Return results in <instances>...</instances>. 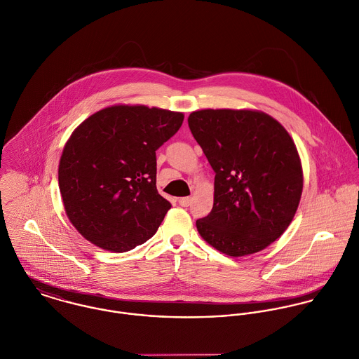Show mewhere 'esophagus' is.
I'll return each mask as SVG.
<instances>
[{"mask_svg":"<svg viewBox=\"0 0 359 359\" xmlns=\"http://www.w3.org/2000/svg\"><path fill=\"white\" fill-rule=\"evenodd\" d=\"M190 203H191V198H190V197L179 198V204H180L182 207H189V205H190Z\"/></svg>","mask_w":359,"mask_h":359,"instance_id":"esophagus-1","label":"esophagus"}]
</instances>
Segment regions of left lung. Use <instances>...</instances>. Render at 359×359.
I'll list each match as a JSON object with an SVG mask.
<instances>
[{
	"label": "left lung",
	"mask_w": 359,
	"mask_h": 359,
	"mask_svg": "<svg viewBox=\"0 0 359 359\" xmlns=\"http://www.w3.org/2000/svg\"><path fill=\"white\" fill-rule=\"evenodd\" d=\"M190 130L215 170L214 207L196 222L200 236L237 258L276 241L297 212L304 184L286 129L257 109H201Z\"/></svg>",
	"instance_id": "obj_1"
}]
</instances>
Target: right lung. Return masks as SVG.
I'll return each mask as SVG.
<instances>
[{"label": "right lung", "instance_id": "right-lung-1", "mask_svg": "<svg viewBox=\"0 0 359 359\" xmlns=\"http://www.w3.org/2000/svg\"><path fill=\"white\" fill-rule=\"evenodd\" d=\"M183 112L118 104L97 111L65 144L58 183L67 216L94 245L125 252L151 238L170 203L156 190L155 151Z\"/></svg>", "mask_w": 359, "mask_h": 359}]
</instances>
